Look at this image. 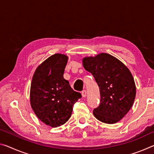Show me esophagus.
I'll use <instances>...</instances> for the list:
<instances>
[{"mask_svg": "<svg viewBox=\"0 0 154 154\" xmlns=\"http://www.w3.org/2000/svg\"><path fill=\"white\" fill-rule=\"evenodd\" d=\"M82 95L83 97H85V96H86V95H87L86 90H83L82 92Z\"/></svg>", "mask_w": 154, "mask_h": 154, "instance_id": "esophagus-1", "label": "esophagus"}]
</instances>
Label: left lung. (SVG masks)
Here are the masks:
<instances>
[{"mask_svg": "<svg viewBox=\"0 0 154 154\" xmlns=\"http://www.w3.org/2000/svg\"><path fill=\"white\" fill-rule=\"evenodd\" d=\"M100 90V100L94 116L106 124L119 122L129 111L136 96V86L129 69L110 54L102 53L83 59Z\"/></svg>", "mask_w": 154, "mask_h": 154, "instance_id": "8db88e82", "label": "left lung"}]
</instances>
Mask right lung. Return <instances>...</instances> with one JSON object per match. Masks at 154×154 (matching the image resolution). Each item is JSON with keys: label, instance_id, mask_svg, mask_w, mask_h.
<instances>
[{"label": "right lung", "instance_id": "obj_1", "mask_svg": "<svg viewBox=\"0 0 154 154\" xmlns=\"http://www.w3.org/2000/svg\"><path fill=\"white\" fill-rule=\"evenodd\" d=\"M67 61L64 54L50 56L36 69L31 83V106L38 118L51 127L66 123L74 104L82 98L64 79Z\"/></svg>", "mask_w": 154, "mask_h": 154}]
</instances>
